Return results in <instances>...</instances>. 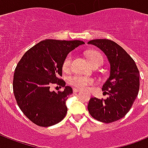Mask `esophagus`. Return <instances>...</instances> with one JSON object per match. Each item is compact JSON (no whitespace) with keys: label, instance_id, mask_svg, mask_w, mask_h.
<instances>
[{"label":"esophagus","instance_id":"esophagus-1","mask_svg":"<svg viewBox=\"0 0 148 148\" xmlns=\"http://www.w3.org/2000/svg\"><path fill=\"white\" fill-rule=\"evenodd\" d=\"M73 91H74V93H77V92H78V91H80V89H79V88H73Z\"/></svg>","mask_w":148,"mask_h":148}]
</instances>
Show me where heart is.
Wrapping results in <instances>:
<instances>
[{
  "label": "heart",
  "instance_id": "heart-1",
  "mask_svg": "<svg viewBox=\"0 0 148 148\" xmlns=\"http://www.w3.org/2000/svg\"><path fill=\"white\" fill-rule=\"evenodd\" d=\"M87 56H88L89 62L91 65L95 64L97 63H100L101 64H103V57L98 52L90 51V52L87 53ZM72 60H73V55L72 54L67 55V58H65L64 62H63L62 68L64 71L67 72L71 70ZM69 82L71 85L74 86V87L85 89V88H88L89 86L95 83V80L93 78H90V77H88L75 74V75H73L70 77Z\"/></svg>",
  "mask_w": 148,
  "mask_h": 148
}]
</instances>
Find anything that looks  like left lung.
I'll use <instances>...</instances> for the list:
<instances>
[{"label":"left lung","instance_id":"obj_1","mask_svg":"<svg viewBox=\"0 0 148 148\" xmlns=\"http://www.w3.org/2000/svg\"><path fill=\"white\" fill-rule=\"evenodd\" d=\"M88 44L103 51L110 64V76L102 88V90H108V97H91L88 111L99 121H116L127 114L138 96L140 73L132 58L114 41L95 39Z\"/></svg>","mask_w":148,"mask_h":148}]
</instances>
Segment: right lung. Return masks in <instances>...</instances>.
Here are the masks:
<instances>
[{
    "label": "right lung",
    "mask_w": 148,
    "mask_h": 148,
    "mask_svg": "<svg viewBox=\"0 0 148 148\" xmlns=\"http://www.w3.org/2000/svg\"><path fill=\"white\" fill-rule=\"evenodd\" d=\"M84 44L47 39L29 49L17 64L13 81L15 99L24 114L38 126H52L66 116V101L73 90L59 76L67 54ZM52 83L64 86V90L51 92Z\"/></svg>",
    "instance_id": "add662e5"
}]
</instances>
